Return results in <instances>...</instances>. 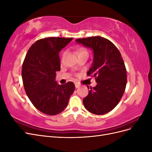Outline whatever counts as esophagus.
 Returning <instances> with one entry per match:
<instances>
[{
    "instance_id": "34e87169",
    "label": "esophagus",
    "mask_w": 152,
    "mask_h": 152,
    "mask_svg": "<svg viewBox=\"0 0 152 152\" xmlns=\"http://www.w3.org/2000/svg\"><path fill=\"white\" fill-rule=\"evenodd\" d=\"M75 87H76V88H79V87H80V85H79V84H77V83H75Z\"/></svg>"
}]
</instances>
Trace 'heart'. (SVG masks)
Returning <instances> with one entry per match:
<instances>
[{
    "label": "heart",
    "instance_id": "1",
    "mask_svg": "<svg viewBox=\"0 0 152 152\" xmlns=\"http://www.w3.org/2000/svg\"><path fill=\"white\" fill-rule=\"evenodd\" d=\"M75 53L78 56H81V55H83V54H88V52H87V49L86 48H83V47L77 48L75 50Z\"/></svg>",
    "mask_w": 152,
    "mask_h": 152
}]
</instances>
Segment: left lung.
Here are the masks:
<instances>
[{"instance_id":"1","label":"left lung","mask_w":152,"mask_h":152,"mask_svg":"<svg viewBox=\"0 0 152 152\" xmlns=\"http://www.w3.org/2000/svg\"><path fill=\"white\" fill-rule=\"evenodd\" d=\"M75 41L92 49L94 53L93 63L87 75L94 77L97 85L90 87L88 95L83 99L84 107L96 115L107 113L118 104L126 89L127 71L121 54L111 41L102 37Z\"/></svg>"}]
</instances>
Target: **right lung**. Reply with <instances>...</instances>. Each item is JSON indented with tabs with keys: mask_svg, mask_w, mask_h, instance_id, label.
Segmentation results:
<instances>
[{
	"mask_svg": "<svg viewBox=\"0 0 152 152\" xmlns=\"http://www.w3.org/2000/svg\"><path fill=\"white\" fill-rule=\"evenodd\" d=\"M73 38L47 37L32 44L22 66V79L26 95L34 107L49 115L65 110L75 91L72 82L59 85L56 72L60 71L59 53Z\"/></svg>",
	"mask_w": 152,
	"mask_h": 152,
	"instance_id": "obj_1",
	"label": "right lung"
}]
</instances>
